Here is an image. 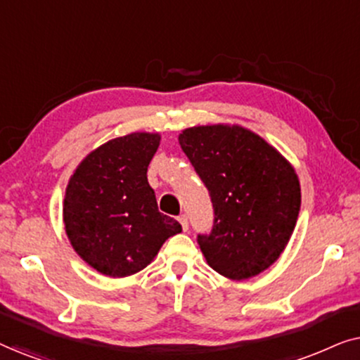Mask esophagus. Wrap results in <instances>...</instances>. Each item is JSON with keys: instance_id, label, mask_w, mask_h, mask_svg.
Segmentation results:
<instances>
[{"instance_id": "obj_1", "label": "esophagus", "mask_w": 360, "mask_h": 360, "mask_svg": "<svg viewBox=\"0 0 360 360\" xmlns=\"http://www.w3.org/2000/svg\"><path fill=\"white\" fill-rule=\"evenodd\" d=\"M179 221H180V224H181V229H184V231L188 229V219H186L185 214L179 216Z\"/></svg>"}]
</instances>
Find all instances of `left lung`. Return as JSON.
Wrapping results in <instances>:
<instances>
[{
	"label": "left lung",
	"mask_w": 360,
	"mask_h": 360,
	"mask_svg": "<svg viewBox=\"0 0 360 360\" xmlns=\"http://www.w3.org/2000/svg\"><path fill=\"white\" fill-rule=\"evenodd\" d=\"M179 142L213 201V231L198 236L206 262L231 280L262 274L297 224L302 190L293 165L239 124L188 127Z\"/></svg>",
	"instance_id": "obj_1"
}]
</instances>
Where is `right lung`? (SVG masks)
Listing matches in <instances>:
<instances>
[{"label":"right lung","instance_id":"obj_1","mask_svg":"<svg viewBox=\"0 0 360 360\" xmlns=\"http://www.w3.org/2000/svg\"><path fill=\"white\" fill-rule=\"evenodd\" d=\"M159 132H131L96 147L68 180L63 224L72 248L106 277L121 278L149 265L181 226L157 208L147 167Z\"/></svg>","mask_w":360,"mask_h":360}]
</instances>
